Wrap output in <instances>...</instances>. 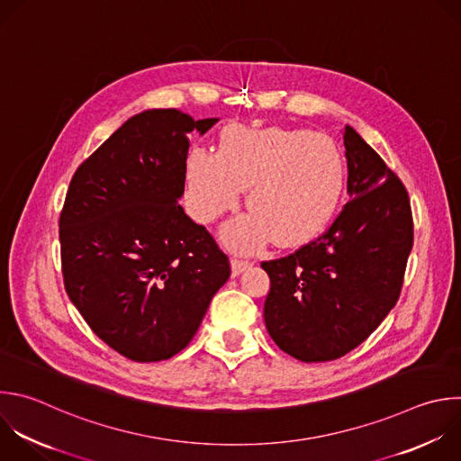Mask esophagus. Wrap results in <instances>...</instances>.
<instances>
[{
  "instance_id": "obj_1",
  "label": "esophagus",
  "mask_w": 461,
  "mask_h": 461,
  "mask_svg": "<svg viewBox=\"0 0 461 461\" xmlns=\"http://www.w3.org/2000/svg\"><path fill=\"white\" fill-rule=\"evenodd\" d=\"M249 266H251V262H249V260L231 258V275H233V276H237V275H240L242 271H246Z\"/></svg>"
}]
</instances>
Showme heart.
I'll use <instances>...</instances> for the list:
<instances>
[{"mask_svg":"<svg viewBox=\"0 0 461 461\" xmlns=\"http://www.w3.org/2000/svg\"><path fill=\"white\" fill-rule=\"evenodd\" d=\"M346 167L339 146L308 130L230 128L219 153L195 148L186 161V195L194 217L210 222L233 208L248 188L251 210L222 231L237 251L298 246L333 217L342 197Z\"/></svg>","mask_w":461,"mask_h":461,"instance_id":"b5f03b06","label":"heart"}]
</instances>
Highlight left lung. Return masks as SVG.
<instances>
[{"label": "left lung", "mask_w": 461, "mask_h": 461, "mask_svg": "<svg viewBox=\"0 0 461 461\" xmlns=\"http://www.w3.org/2000/svg\"><path fill=\"white\" fill-rule=\"evenodd\" d=\"M349 201L294 253L262 262L264 322L300 362L337 360L360 346L400 298L414 230L409 194L378 153L346 126Z\"/></svg>", "instance_id": "obj_1"}]
</instances>
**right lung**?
Returning a JSON list of instances; mask_svg holds the SVG:
<instances>
[{"label": "right lung", "mask_w": 461, "mask_h": 461, "mask_svg": "<svg viewBox=\"0 0 461 461\" xmlns=\"http://www.w3.org/2000/svg\"><path fill=\"white\" fill-rule=\"evenodd\" d=\"M194 121L176 108L128 119L76 170L59 215L68 298L90 330L133 362L183 351L230 278L228 255L177 201Z\"/></svg>", "instance_id": "1"}]
</instances>
